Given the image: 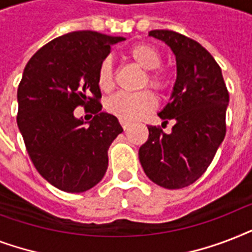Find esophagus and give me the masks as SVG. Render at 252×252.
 Instances as JSON below:
<instances>
[{
	"label": "esophagus",
	"instance_id": "34e87169",
	"mask_svg": "<svg viewBox=\"0 0 252 252\" xmlns=\"http://www.w3.org/2000/svg\"><path fill=\"white\" fill-rule=\"evenodd\" d=\"M120 124H122L123 129H124V130L128 129V128H129V126H130V123L129 122H126V120H120Z\"/></svg>",
	"mask_w": 252,
	"mask_h": 252
}]
</instances>
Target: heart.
I'll return each mask as SVG.
<instances>
[{
  "instance_id": "obj_1",
  "label": "heart",
  "mask_w": 252,
  "mask_h": 252,
  "mask_svg": "<svg viewBox=\"0 0 252 252\" xmlns=\"http://www.w3.org/2000/svg\"><path fill=\"white\" fill-rule=\"evenodd\" d=\"M129 57L138 68L145 70L140 86L149 85L157 91H163L167 87V80L163 72L159 70L162 64V55L154 45L141 44L133 45L129 49ZM114 63L111 57H106L100 63L98 69V85L103 91H108L114 86ZM156 99L150 91H140L136 94L118 93L106 100V110L120 120L132 122L140 119L142 115L154 110Z\"/></svg>"
}]
</instances>
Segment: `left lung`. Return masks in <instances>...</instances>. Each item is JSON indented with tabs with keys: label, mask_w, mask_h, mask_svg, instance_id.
Returning a JSON list of instances; mask_svg holds the SVG:
<instances>
[{
	"label": "left lung",
	"mask_w": 252,
	"mask_h": 252,
	"mask_svg": "<svg viewBox=\"0 0 252 252\" xmlns=\"http://www.w3.org/2000/svg\"><path fill=\"white\" fill-rule=\"evenodd\" d=\"M149 36L165 41L175 55V84L158 114L163 123L175 124L168 134L148 126L149 137L138 158L152 182L179 189L203 175L223 141L229 93L221 68L197 41L170 30H153Z\"/></svg>",
	"instance_id": "8db88e82"
}]
</instances>
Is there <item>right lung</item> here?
Masks as SVG:
<instances>
[{
  "instance_id": "1",
  "label": "right lung",
  "mask_w": 252,
  "mask_h": 252,
  "mask_svg": "<svg viewBox=\"0 0 252 252\" xmlns=\"http://www.w3.org/2000/svg\"><path fill=\"white\" fill-rule=\"evenodd\" d=\"M123 40L95 31L65 33L41 47L23 70L18 128L33 166L61 191L85 192L106 174L107 152L123 128L100 111L98 69L111 45ZM78 105L92 107L87 126L74 116Z\"/></svg>"
}]
</instances>
